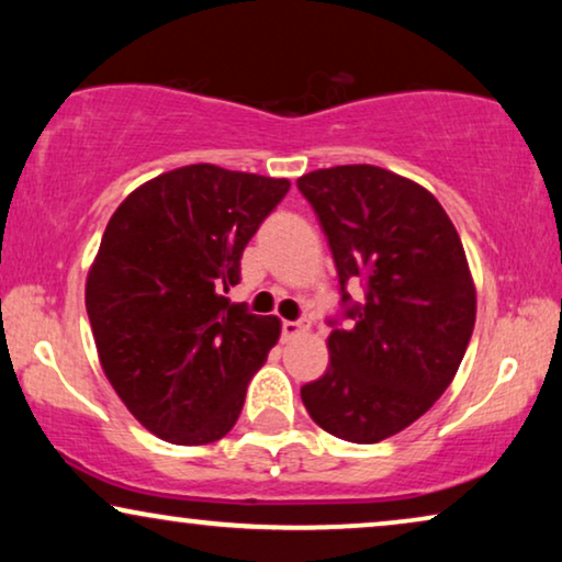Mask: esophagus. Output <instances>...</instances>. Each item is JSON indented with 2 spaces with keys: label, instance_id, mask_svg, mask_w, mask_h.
Returning a JSON list of instances; mask_svg holds the SVG:
<instances>
[{
  "label": "esophagus",
  "instance_id": "obj_1",
  "mask_svg": "<svg viewBox=\"0 0 562 562\" xmlns=\"http://www.w3.org/2000/svg\"><path fill=\"white\" fill-rule=\"evenodd\" d=\"M306 329H310V325H306V322H283L281 325V335H283V340H291V337H299V335H304Z\"/></svg>",
  "mask_w": 562,
  "mask_h": 562
}]
</instances>
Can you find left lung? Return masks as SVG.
Returning <instances> with one entry per match:
<instances>
[{
    "label": "left lung",
    "mask_w": 562,
    "mask_h": 562,
    "mask_svg": "<svg viewBox=\"0 0 562 562\" xmlns=\"http://www.w3.org/2000/svg\"><path fill=\"white\" fill-rule=\"evenodd\" d=\"M340 276L366 286L352 327L327 337L325 375L302 386L325 432L371 445L417 422L456 379L475 325V283L460 235L417 181L356 164L304 173Z\"/></svg>",
    "instance_id": "8db88e82"
}]
</instances>
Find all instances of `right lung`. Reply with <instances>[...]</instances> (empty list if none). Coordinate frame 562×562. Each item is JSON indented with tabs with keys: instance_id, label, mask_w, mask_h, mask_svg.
<instances>
[{
	"instance_id": "obj_1",
	"label": "right lung",
	"mask_w": 562,
	"mask_h": 562,
	"mask_svg": "<svg viewBox=\"0 0 562 562\" xmlns=\"http://www.w3.org/2000/svg\"><path fill=\"white\" fill-rule=\"evenodd\" d=\"M289 179L181 166L137 187L106 222L87 276L99 363L145 429L173 445L217 442L279 342V317L225 296L245 245Z\"/></svg>"
}]
</instances>
